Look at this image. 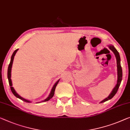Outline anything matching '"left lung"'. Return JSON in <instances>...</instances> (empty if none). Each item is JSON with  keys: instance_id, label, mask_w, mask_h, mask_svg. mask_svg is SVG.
<instances>
[{"instance_id": "left-lung-1", "label": "left lung", "mask_w": 130, "mask_h": 130, "mask_svg": "<svg viewBox=\"0 0 130 130\" xmlns=\"http://www.w3.org/2000/svg\"><path fill=\"white\" fill-rule=\"evenodd\" d=\"M108 47L113 52V53L115 54L116 56V60H117V84L115 87V88L113 89L111 93L110 94V95L108 96L107 98H106L105 99L102 100L100 103H103L106 101H107L108 100H110L114 97L117 93L118 89H119L120 85L121 84V82L122 80V77H123V72H122V68L121 67V63H120V57L119 52L117 51V50L115 48V46L113 45H108Z\"/></svg>"}]
</instances>
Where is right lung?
Instances as JSON below:
<instances>
[{"mask_svg": "<svg viewBox=\"0 0 130 130\" xmlns=\"http://www.w3.org/2000/svg\"><path fill=\"white\" fill-rule=\"evenodd\" d=\"M18 51V49H17L16 50H15L14 51V53H13L12 55H11V60H10V62L9 65V67H8V70H7V77H8V80H9V85L10 86V89L11 90V92H12L13 94H14V95L16 97V98L20 99L22 100L23 101H24L25 102H27V103H30L31 102L29 101L28 100H26L25 99L23 98L22 97H21L20 95H19L17 93V92H15V90L14 89V88H13V87H12V82H11V67H12V64H13V59H14V57L15 55V54H16L17 51ZM59 80H58L57 81V82L55 83V84L53 87V88H52V90L51 91V93H50V95L48 96L47 98H46L45 100H42V102H47L48 100L51 99L53 98L54 95V92H55V88L56 86H57V84H58Z\"/></svg>", "mask_w": 130, "mask_h": 130, "instance_id": "obj_1", "label": "right lung"}]
</instances>
